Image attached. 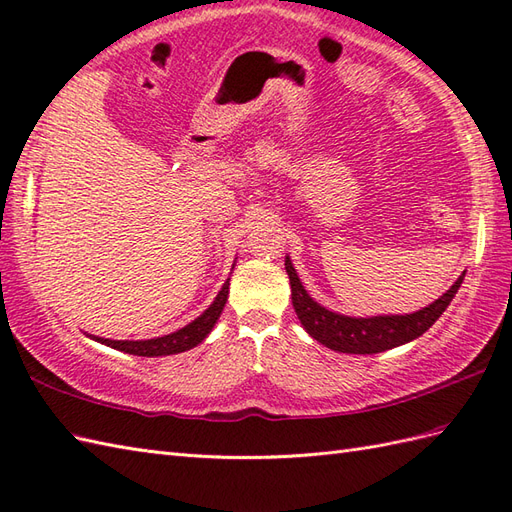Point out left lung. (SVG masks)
Returning a JSON list of instances; mask_svg holds the SVG:
<instances>
[{
  "label": "left lung",
  "mask_w": 512,
  "mask_h": 512,
  "mask_svg": "<svg viewBox=\"0 0 512 512\" xmlns=\"http://www.w3.org/2000/svg\"><path fill=\"white\" fill-rule=\"evenodd\" d=\"M285 272H288L290 285H292L294 312L299 316L301 325L307 329V334L334 351L360 353V355L382 353L423 336L425 331L430 329L447 310V305L456 296L462 279H465V275H460L458 281L451 285L441 299L414 314L351 318V316L329 312L323 305H318L312 296L305 292L290 257H285Z\"/></svg>",
  "instance_id": "obj_1"
}]
</instances>
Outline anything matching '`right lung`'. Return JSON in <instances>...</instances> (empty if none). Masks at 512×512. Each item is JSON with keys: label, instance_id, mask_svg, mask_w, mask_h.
<instances>
[{"label": "right lung", "instance_id": "1", "mask_svg": "<svg viewBox=\"0 0 512 512\" xmlns=\"http://www.w3.org/2000/svg\"><path fill=\"white\" fill-rule=\"evenodd\" d=\"M227 294H229V281L222 285L220 294L216 296L205 312H202L196 320H192L187 327L174 331L170 336L163 338H152V340H106V338H93L106 347H113L117 351L124 353H133V355H144V358H157V355H172V353H183L187 349L196 347L198 342L207 338L209 331L216 325V320L220 318L224 303H227Z\"/></svg>", "mask_w": 512, "mask_h": 512}]
</instances>
